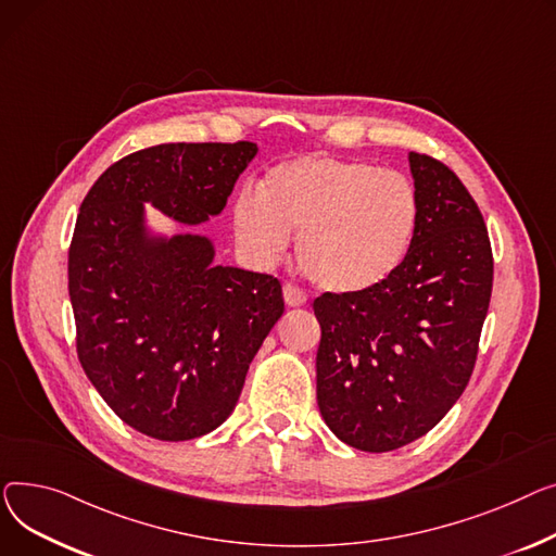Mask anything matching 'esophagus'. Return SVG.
I'll return each mask as SVG.
<instances>
[{
    "label": "esophagus",
    "mask_w": 556,
    "mask_h": 556,
    "mask_svg": "<svg viewBox=\"0 0 556 556\" xmlns=\"http://www.w3.org/2000/svg\"><path fill=\"white\" fill-rule=\"evenodd\" d=\"M282 296H285V303L289 305V307H301V305H305V293L296 287V285H291V282H287L285 287H282Z\"/></svg>",
    "instance_id": "34e87169"
}]
</instances>
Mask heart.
I'll return each instance as SVG.
<instances>
[{"instance_id":"heart-1","label":"heart","mask_w":556,"mask_h":556,"mask_svg":"<svg viewBox=\"0 0 556 556\" xmlns=\"http://www.w3.org/2000/svg\"><path fill=\"white\" fill-rule=\"evenodd\" d=\"M417 219L406 177L332 156L282 161L260 181V198L244 192L233 204V231L253 265H274L299 233L303 274L337 296L372 291L393 276Z\"/></svg>"}]
</instances>
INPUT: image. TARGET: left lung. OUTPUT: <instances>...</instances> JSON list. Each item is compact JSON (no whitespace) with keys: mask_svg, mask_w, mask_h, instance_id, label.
Returning <instances> with one entry per match:
<instances>
[{"mask_svg":"<svg viewBox=\"0 0 556 556\" xmlns=\"http://www.w3.org/2000/svg\"><path fill=\"white\" fill-rule=\"evenodd\" d=\"M419 219L381 287L314 301L316 402L345 444L383 453L427 435L473 372L494 260L482 215L444 163L408 152Z\"/></svg>","mask_w":556,"mask_h":556,"instance_id":"8db88e82","label":"left lung"}]
</instances>
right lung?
Listing matches in <instances>:
<instances>
[{"mask_svg":"<svg viewBox=\"0 0 556 556\" xmlns=\"http://www.w3.org/2000/svg\"><path fill=\"white\" fill-rule=\"evenodd\" d=\"M255 154L251 141L161 143L116 161L83 200L70 249L80 366L154 440L202 438L233 413L285 303L274 276L215 265L208 236L154 231L146 204L200 226Z\"/></svg>","mask_w":556,"mask_h":556,"instance_id":"add662e5","label":"right lung"}]
</instances>
